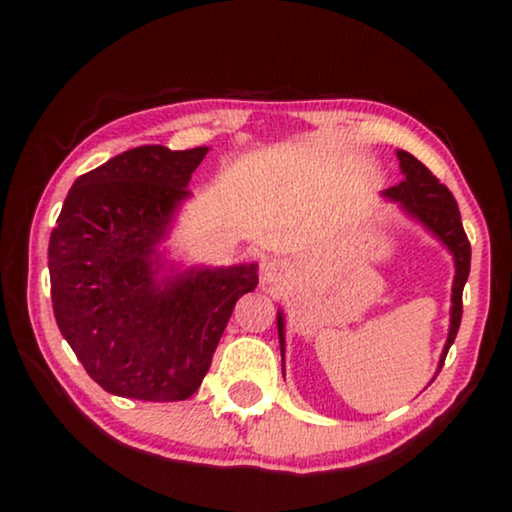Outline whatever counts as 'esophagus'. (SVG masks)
<instances>
[{
	"mask_svg": "<svg viewBox=\"0 0 512 512\" xmlns=\"http://www.w3.org/2000/svg\"><path fill=\"white\" fill-rule=\"evenodd\" d=\"M286 277V265L282 261H265L263 268H261V282L268 291L275 289L284 282Z\"/></svg>",
	"mask_w": 512,
	"mask_h": 512,
	"instance_id": "1",
	"label": "esophagus"
}]
</instances>
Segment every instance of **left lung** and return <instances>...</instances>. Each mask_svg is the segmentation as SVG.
Here are the masks:
<instances>
[{
  "label": "left lung",
  "instance_id": "1",
  "mask_svg": "<svg viewBox=\"0 0 512 512\" xmlns=\"http://www.w3.org/2000/svg\"><path fill=\"white\" fill-rule=\"evenodd\" d=\"M398 165H401L403 181L401 184L387 188L382 195L391 202H398L401 212L408 219L417 221L429 233L443 242V247L452 254L454 261V279H452V307H450V331H447V340L440 354L438 370L443 368V361L447 356V349L452 347L454 338H457L459 324H461V293H464V284L471 272V244L461 226L459 207L450 188L433 177L426 167L408 151H396ZM277 333H279V352H282L284 361V312L277 310ZM284 366V363H282Z\"/></svg>",
  "mask_w": 512,
  "mask_h": 512
}]
</instances>
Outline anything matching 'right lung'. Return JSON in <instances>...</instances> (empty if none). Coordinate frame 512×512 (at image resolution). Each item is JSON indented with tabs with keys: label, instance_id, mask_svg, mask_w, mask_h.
Returning a JSON list of instances; mask_svg holds the SVG:
<instances>
[{
	"label": "right lung",
	"instance_id": "1",
	"mask_svg": "<svg viewBox=\"0 0 512 512\" xmlns=\"http://www.w3.org/2000/svg\"><path fill=\"white\" fill-rule=\"evenodd\" d=\"M207 151H123L74 181L51 233L55 321L86 373L114 396H193L235 303L258 284L256 263L179 268L160 249Z\"/></svg>",
	"mask_w": 512,
	"mask_h": 512
}]
</instances>
